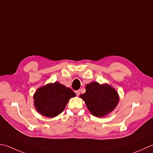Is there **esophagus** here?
Listing matches in <instances>:
<instances>
[{
    "instance_id": "obj_1",
    "label": "esophagus",
    "mask_w": 153,
    "mask_h": 153,
    "mask_svg": "<svg viewBox=\"0 0 153 153\" xmlns=\"http://www.w3.org/2000/svg\"><path fill=\"white\" fill-rule=\"evenodd\" d=\"M75 93H76V96H79L80 94V90H76V91L75 92Z\"/></svg>"
}]
</instances>
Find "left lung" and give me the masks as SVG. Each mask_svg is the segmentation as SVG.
Wrapping results in <instances>:
<instances>
[{
	"label": "left lung",
	"instance_id": "1",
	"mask_svg": "<svg viewBox=\"0 0 153 153\" xmlns=\"http://www.w3.org/2000/svg\"><path fill=\"white\" fill-rule=\"evenodd\" d=\"M93 116H106L118 104L120 96L117 90L108 84L90 82L86 85V92L80 95Z\"/></svg>",
	"mask_w": 153,
	"mask_h": 153
}]
</instances>
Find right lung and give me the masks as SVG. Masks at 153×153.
Instances as JSON below:
<instances>
[{
	"mask_svg": "<svg viewBox=\"0 0 153 153\" xmlns=\"http://www.w3.org/2000/svg\"><path fill=\"white\" fill-rule=\"evenodd\" d=\"M76 96L72 90L58 82L37 88L33 94L36 110L43 116L55 117L63 112L68 100Z\"/></svg>",
	"mask_w": 153,
	"mask_h": 153,
	"instance_id": "add662e5",
	"label": "right lung"
}]
</instances>
